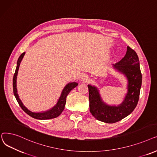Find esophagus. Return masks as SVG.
Returning a JSON list of instances; mask_svg holds the SVG:
<instances>
[{
    "mask_svg": "<svg viewBox=\"0 0 157 157\" xmlns=\"http://www.w3.org/2000/svg\"><path fill=\"white\" fill-rule=\"evenodd\" d=\"M81 79H82V80L86 82V81H87L89 79V76L87 75L83 74V75H81Z\"/></svg>",
    "mask_w": 157,
    "mask_h": 157,
    "instance_id": "34e87169",
    "label": "esophagus"
}]
</instances>
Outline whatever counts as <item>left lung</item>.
Returning <instances> with one entry per match:
<instances>
[{
	"label": "left lung",
	"mask_w": 157,
	"mask_h": 157,
	"mask_svg": "<svg viewBox=\"0 0 157 157\" xmlns=\"http://www.w3.org/2000/svg\"><path fill=\"white\" fill-rule=\"evenodd\" d=\"M113 66L114 70L123 74L128 81L127 93L121 104L117 106L108 105L102 100L98 88L87 86L90 113L96 119L107 123L117 122L132 113L137 105L142 84L138 56L128 46L124 57Z\"/></svg>",
	"instance_id": "1"
}]
</instances>
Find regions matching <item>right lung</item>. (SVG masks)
<instances>
[{
    "instance_id": "1",
    "label": "right lung",
    "mask_w": 157,
    "mask_h": 157,
    "mask_svg": "<svg viewBox=\"0 0 157 157\" xmlns=\"http://www.w3.org/2000/svg\"><path fill=\"white\" fill-rule=\"evenodd\" d=\"M25 54V52L22 53L18 59L16 70H15V72H14V76H13V93L18 104L25 113H27L28 115L31 116L32 117L37 119H50L58 117L62 113V112L64 109L67 96H68L69 93L73 88H75L78 86V83L73 82H70L68 84H66L63 89V90L61 94V96L59 97V98L56 103V105L53 107H52L50 109L46 111H43V112H39V113H34V112L31 111L24 105V103H22L21 100L19 98L18 94L17 93V78L18 71L19 70V66Z\"/></svg>"
}]
</instances>
